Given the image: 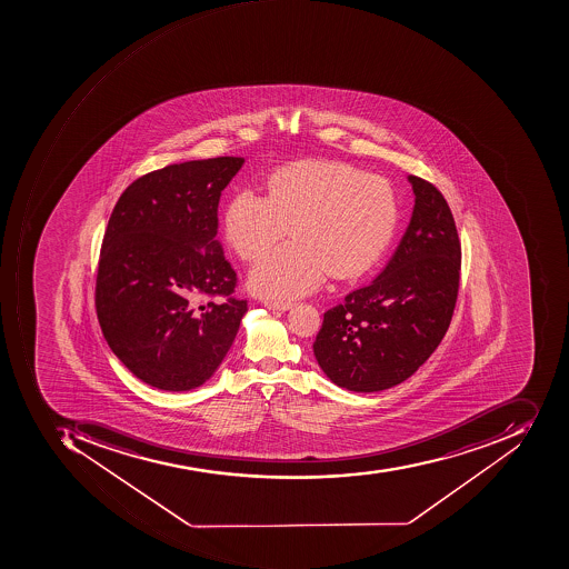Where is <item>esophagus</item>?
<instances>
[{"instance_id":"obj_1","label":"esophagus","mask_w":569,"mask_h":569,"mask_svg":"<svg viewBox=\"0 0 569 569\" xmlns=\"http://www.w3.org/2000/svg\"><path fill=\"white\" fill-rule=\"evenodd\" d=\"M264 305H267V308H270V310L277 311H286L292 308V302L290 301H267Z\"/></svg>"}]
</instances>
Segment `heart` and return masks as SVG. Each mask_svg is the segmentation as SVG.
<instances>
[{
	"mask_svg": "<svg viewBox=\"0 0 569 569\" xmlns=\"http://www.w3.org/2000/svg\"><path fill=\"white\" fill-rule=\"evenodd\" d=\"M398 199L386 178L363 174L339 162H299L268 181V197L240 190L224 214L231 249L256 261L290 233L292 242L274 249L252 268L256 295L282 301L310 295L332 271L348 279L369 270L395 236Z\"/></svg>",
	"mask_w": 569,
	"mask_h": 569,
	"instance_id": "b5f03b06",
	"label": "heart"
}]
</instances>
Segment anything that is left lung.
<instances>
[{"label":"left lung","instance_id":"obj_1","mask_svg":"<svg viewBox=\"0 0 569 569\" xmlns=\"http://www.w3.org/2000/svg\"><path fill=\"white\" fill-rule=\"evenodd\" d=\"M412 220L385 270L323 315L313 353L333 385L382 391L413 376L445 338L459 295L460 249L443 193L408 177Z\"/></svg>","mask_w":569,"mask_h":569}]
</instances>
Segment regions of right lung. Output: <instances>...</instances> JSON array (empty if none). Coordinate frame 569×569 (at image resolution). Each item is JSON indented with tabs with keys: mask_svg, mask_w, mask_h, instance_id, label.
Instances as JSON below:
<instances>
[{
	"mask_svg": "<svg viewBox=\"0 0 569 569\" xmlns=\"http://www.w3.org/2000/svg\"><path fill=\"white\" fill-rule=\"evenodd\" d=\"M242 157L166 166L134 180L110 214L94 306L107 345L162 391L204 385L248 311L218 236L221 192ZM220 295L221 303L211 301Z\"/></svg>",
	"mask_w": 569,
	"mask_h": 569,
	"instance_id": "1",
	"label": "right lung"
}]
</instances>
